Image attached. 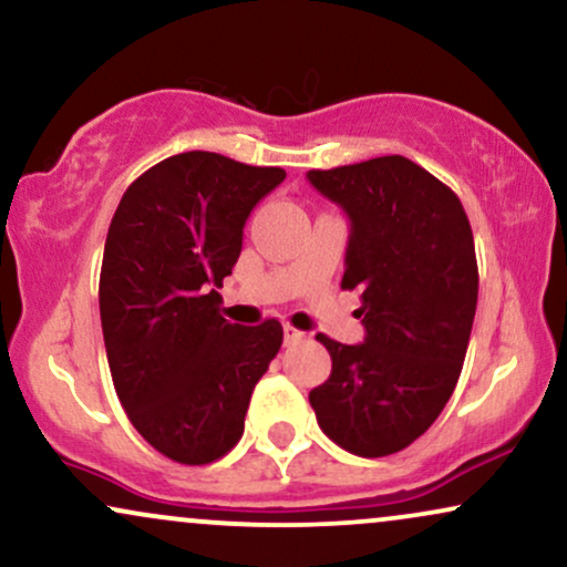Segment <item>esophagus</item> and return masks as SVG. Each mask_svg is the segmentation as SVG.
<instances>
[{
  "mask_svg": "<svg viewBox=\"0 0 567 567\" xmlns=\"http://www.w3.org/2000/svg\"><path fill=\"white\" fill-rule=\"evenodd\" d=\"M282 330H285V343H288V346H296V343H301V340H306V332L296 330L292 324H285Z\"/></svg>",
  "mask_w": 567,
  "mask_h": 567,
  "instance_id": "obj_1",
  "label": "esophagus"
}]
</instances>
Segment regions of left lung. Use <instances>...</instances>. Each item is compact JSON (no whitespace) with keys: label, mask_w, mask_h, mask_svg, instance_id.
<instances>
[{"label":"left lung","mask_w":567,"mask_h":567,"mask_svg":"<svg viewBox=\"0 0 567 567\" xmlns=\"http://www.w3.org/2000/svg\"><path fill=\"white\" fill-rule=\"evenodd\" d=\"M306 176L351 221L340 288L361 290L367 330L359 346L319 332L332 372L309 401L340 449L395 454L433 425L460 380L478 303L473 229L460 197L404 155Z\"/></svg>","instance_id":"left-lung-1"}]
</instances>
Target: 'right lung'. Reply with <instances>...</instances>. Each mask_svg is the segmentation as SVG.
<instances>
[{
  "mask_svg": "<svg viewBox=\"0 0 567 567\" xmlns=\"http://www.w3.org/2000/svg\"><path fill=\"white\" fill-rule=\"evenodd\" d=\"M285 172L218 153H179L128 184L107 229L100 319L107 364L136 433L179 465L240 441L250 393L282 324H231L218 306L250 210Z\"/></svg>",
  "mask_w": 567,
  "mask_h": 567,
  "instance_id": "add662e5",
  "label": "right lung"
}]
</instances>
